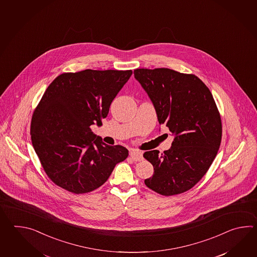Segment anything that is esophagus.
Instances as JSON below:
<instances>
[{"instance_id": "34e87169", "label": "esophagus", "mask_w": 257, "mask_h": 257, "mask_svg": "<svg viewBox=\"0 0 257 257\" xmlns=\"http://www.w3.org/2000/svg\"><path fill=\"white\" fill-rule=\"evenodd\" d=\"M130 154H131V158L133 159L134 161L140 162V161H142V160H143V154H142V152H140V151L133 150V151H131Z\"/></svg>"}]
</instances>
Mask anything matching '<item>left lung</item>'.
Instances as JSON below:
<instances>
[{"label": "left lung", "instance_id": "left-lung-1", "mask_svg": "<svg viewBox=\"0 0 257 257\" xmlns=\"http://www.w3.org/2000/svg\"><path fill=\"white\" fill-rule=\"evenodd\" d=\"M134 77L153 102L159 124L174 136L168 151L143 154L154 168L144 183L164 196L187 191L208 172L221 142V120L213 96L194 74L159 68L137 69Z\"/></svg>", "mask_w": 257, "mask_h": 257}]
</instances>
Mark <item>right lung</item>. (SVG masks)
Wrapping results in <instances>:
<instances>
[{
  "instance_id": "add662e5",
  "label": "right lung",
  "mask_w": 257,
  "mask_h": 257,
  "mask_svg": "<svg viewBox=\"0 0 257 257\" xmlns=\"http://www.w3.org/2000/svg\"><path fill=\"white\" fill-rule=\"evenodd\" d=\"M132 71L84 70L62 73L49 84L31 121V140L47 175L74 194L93 191L128 155L90 126H102L110 104Z\"/></svg>"
}]
</instances>
